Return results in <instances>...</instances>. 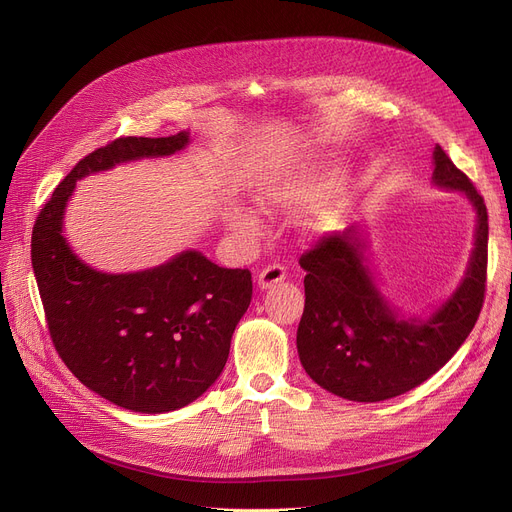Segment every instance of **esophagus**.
I'll list each match as a JSON object with an SVG mask.
<instances>
[{"instance_id":"34e87169","label":"esophagus","mask_w":512,"mask_h":512,"mask_svg":"<svg viewBox=\"0 0 512 512\" xmlns=\"http://www.w3.org/2000/svg\"><path fill=\"white\" fill-rule=\"evenodd\" d=\"M284 278H286V267L280 265V263H270L259 272V286L261 288H272V286L280 284Z\"/></svg>"}]
</instances>
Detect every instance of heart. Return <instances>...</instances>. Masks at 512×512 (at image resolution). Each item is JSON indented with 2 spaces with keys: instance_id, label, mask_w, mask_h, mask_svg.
<instances>
[{
  "instance_id": "heart-1",
  "label": "heart",
  "mask_w": 512,
  "mask_h": 512,
  "mask_svg": "<svg viewBox=\"0 0 512 512\" xmlns=\"http://www.w3.org/2000/svg\"><path fill=\"white\" fill-rule=\"evenodd\" d=\"M307 193V186L301 184H288V182H278L267 186L261 201L265 205H288V203H297L299 199H303V195ZM232 224L234 228L242 230V232H255L257 230V222L253 215L245 213V211H234L232 215Z\"/></svg>"
}]
</instances>
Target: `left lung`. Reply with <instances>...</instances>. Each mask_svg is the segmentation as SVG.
<instances>
[{"label":"left lung","instance_id":"8db88e82","mask_svg":"<svg viewBox=\"0 0 512 512\" xmlns=\"http://www.w3.org/2000/svg\"><path fill=\"white\" fill-rule=\"evenodd\" d=\"M434 164V182L473 203L477 234L465 280L432 317L398 319L363 265L355 228L319 236L299 259L307 272L299 357L309 378L336 396L378 402L417 388L459 351L479 317L488 280V209L440 145Z\"/></svg>","mask_w":512,"mask_h":512}]
</instances>
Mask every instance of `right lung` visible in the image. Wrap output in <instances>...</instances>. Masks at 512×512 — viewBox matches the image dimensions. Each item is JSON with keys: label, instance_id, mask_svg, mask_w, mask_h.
<instances>
[{"label": "right lung", "instance_id": "right-lung-1", "mask_svg": "<svg viewBox=\"0 0 512 512\" xmlns=\"http://www.w3.org/2000/svg\"><path fill=\"white\" fill-rule=\"evenodd\" d=\"M172 137H120L83 157L33 226L31 257L49 336L89 390L137 413H168L199 398L222 373L234 328L249 309V270H228L199 251L137 274H101L62 236L78 178L139 157L184 149Z\"/></svg>", "mask_w": 512, "mask_h": 512}]
</instances>
